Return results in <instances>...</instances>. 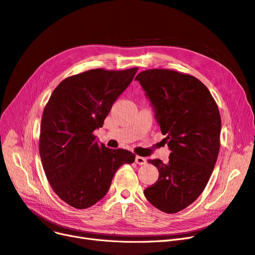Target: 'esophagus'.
Here are the masks:
<instances>
[{"label":"esophagus","mask_w":255,"mask_h":255,"mask_svg":"<svg viewBox=\"0 0 255 255\" xmlns=\"http://www.w3.org/2000/svg\"><path fill=\"white\" fill-rule=\"evenodd\" d=\"M135 162H136L137 164H145V163L147 162V160H146V158H145V157L136 156V157H135Z\"/></svg>","instance_id":"obj_1"}]
</instances>
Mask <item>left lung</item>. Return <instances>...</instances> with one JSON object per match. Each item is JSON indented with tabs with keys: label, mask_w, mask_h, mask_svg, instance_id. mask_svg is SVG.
Segmentation results:
<instances>
[{
	"label": "left lung",
	"mask_w": 255,
	"mask_h": 255,
	"mask_svg": "<svg viewBox=\"0 0 255 255\" xmlns=\"http://www.w3.org/2000/svg\"><path fill=\"white\" fill-rule=\"evenodd\" d=\"M137 80L146 93L171 151L169 162L149 160L157 181L143 192L147 200L176 214L201 195L220 150L221 117L207 87L195 77L171 70H147Z\"/></svg>",
	"instance_id": "left-lung-1"
}]
</instances>
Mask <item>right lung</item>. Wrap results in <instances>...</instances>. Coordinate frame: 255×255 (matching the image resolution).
Returning <instances> with one entry per match:
<instances>
[{
    "label": "right lung",
    "mask_w": 255,
    "mask_h": 255,
    "mask_svg": "<svg viewBox=\"0 0 255 255\" xmlns=\"http://www.w3.org/2000/svg\"><path fill=\"white\" fill-rule=\"evenodd\" d=\"M137 68L90 70L61 81L43 109L39 154L54 192L75 208H87L107 194L114 175L135 155L99 143L93 132L103 126L114 103Z\"/></svg>",
    "instance_id": "1"
}]
</instances>
